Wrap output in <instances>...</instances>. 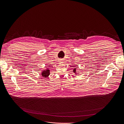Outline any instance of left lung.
<instances>
[{"instance_id":"obj_1","label":"left lung","mask_w":124,"mask_h":124,"mask_svg":"<svg viewBox=\"0 0 124 124\" xmlns=\"http://www.w3.org/2000/svg\"><path fill=\"white\" fill-rule=\"evenodd\" d=\"M73 72H74V73H75L76 75L77 74V73H76V68H74V70H73Z\"/></svg>"}]
</instances>
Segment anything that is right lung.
Returning a JSON list of instances; mask_svg holds the SVG:
<instances>
[{"mask_svg":"<svg viewBox=\"0 0 124 124\" xmlns=\"http://www.w3.org/2000/svg\"><path fill=\"white\" fill-rule=\"evenodd\" d=\"M50 75V69L47 68L46 69L42 70L41 72V75L44 78H47Z\"/></svg>","mask_w":124,"mask_h":124,"instance_id":"right-lung-1","label":"right lung"}]
</instances>
